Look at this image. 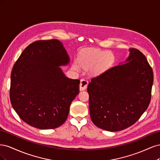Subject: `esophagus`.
Here are the masks:
<instances>
[{"label":"esophagus","instance_id":"34e87169","mask_svg":"<svg viewBox=\"0 0 160 160\" xmlns=\"http://www.w3.org/2000/svg\"><path fill=\"white\" fill-rule=\"evenodd\" d=\"M88 85V81L86 79H81L80 81V85H79V89L81 91H83L87 89Z\"/></svg>","mask_w":160,"mask_h":160}]
</instances>
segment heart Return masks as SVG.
Returning a JSON list of instances; mask_svg holds the SVG:
<instances>
[{"instance_id":"heart-1","label":"heart","mask_w":160,"mask_h":160,"mask_svg":"<svg viewBox=\"0 0 160 160\" xmlns=\"http://www.w3.org/2000/svg\"><path fill=\"white\" fill-rule=\"evenodd\" d=\"M114 61V57L107 51L90 49L81 55L78 61H75L72 68L78 71L80 67H91L93 73H98L109 67Z\"/></svg>"}]
</instances>
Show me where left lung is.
<instances>
[{
	"mask_svg": "<svg viewBox=\"0 0 160 160\" xmlns=\"http://www.w3.org/2000/svg\"><path fill=\"white\" fill-rule=\"evenodd\" d=\"M129 51L125 62L93 77L88 84L92 122L109 132L132 126L151 101L152 68L141 51L136 49Z\"/></svg>",
	"mask_w": 160,
	"mask_h": 160,
	"instance_id": "1",
	"label": "left lung"
}]
</instances>
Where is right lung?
<instances>
[{
	"instance_id": "1",
	"label": "right lung",
	"mask_w": 160,
	"mask_h": 160,
	"mask_svg": "<svg viewBox=\"0 0 160 160\" xmlns=\"http://www.w3.org/2000/svg\"><path fill=\"white\" fill-rule=\"evenodd\" d=\"M69 62L66 50L57 39L33 42L22 51L11 72L10 99L25 123L41 129L65 123L80 83L67 77L59 67Z\"/></svg>"
}]
</instances>
